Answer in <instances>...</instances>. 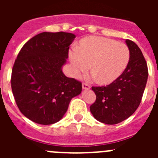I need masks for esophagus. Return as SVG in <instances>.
I'll return each mask as SVG.
<instances>
[{
    "instance_id": "34e87169",
    "label": "esophagus",
    "mask_w": 158,
    "mask_h": 158,
    "mask_svg": "<svg viewBox=\"0 0 158 158\" xmlns=\"http://www.w3.org/2000/svg\"><path fill=\"white\" fill-rule=\"evenodd\" d=\"M82 89H83L84 90H86V89H90V86H89V85H88V84L83 83V84H82Z\"/></svg>"
}]
</instances>
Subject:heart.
Listing matches in <instances>:
<instances>
[{
    "label": "heart",
    "mask_w": 158,
    "mask_h": 158,
    "mask_svg": "<svg viewBox=\"0 0 158 158\" xmlns=\"http://www.w3.org/2000/svg\"><path fill=\"white\" fill-rule=\"evenodd\" d=\"M127 44L100 36H89L81 40L78 49L69 53L73 74L79 77L90 67L92 76L101 84H110L122 75L130 61Z\"/></svg>",
    "instance_id": "b5f03b06"
}]
</instances>
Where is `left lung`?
Instances as JSON below:
<instances>
[{"label":"left lung","instance_id":"1","mask_svg":"<svg viewBox=\"0 0 158 158\" xmlns=\"http://www.w3.org/2000/svg\"><path fill=\"white\" fill-rule=\"evenodd\" d=\"M130 61L122 75L107 86L92 87L96 96L90 111L99 122L113 125L129 118L139 107L148 79L145 58L136 43L126 40Z\"/></svg>","mask_w":158,"mask_h":158}]
</instances>
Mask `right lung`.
<instances>
[{
	"label": "right lung",
	"mask_w": 158,
	"mask_h": 158,
	"mask_svg": "<svg viewBox=\"0 0 158 158\" xmlns=\"http://www.w3.org/2000/svg\"><path fill=\"white\" fill-rule=\"evenodd\" d=\"M75 37L63 31L42 32L25 43L15 61L14 98L22 114L36 123L58 122L72 98L81 93V83L62 72Z\"/></svg>",
	"instance_id": "add662e5"
}]
</instances>
